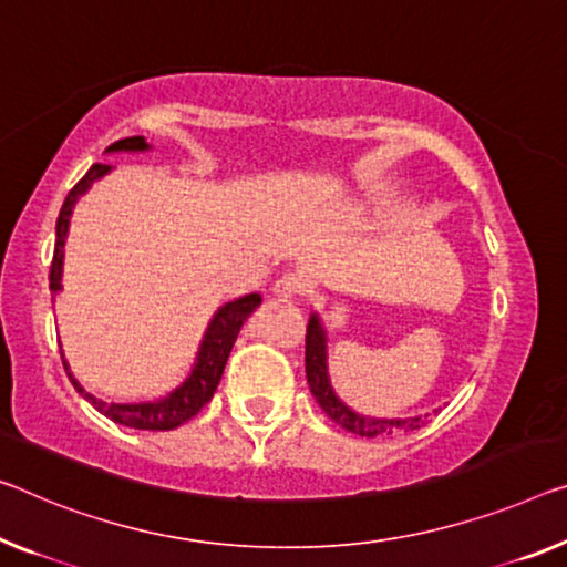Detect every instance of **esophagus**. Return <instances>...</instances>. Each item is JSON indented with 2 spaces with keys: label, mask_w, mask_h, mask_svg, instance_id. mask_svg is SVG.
<instances>
[{
  "label": "esophagus",
  "mask_w": 567,
  "mask_h": 567,
  "mask_svg": "<svg viewBox=\"0 0 567 567\" xmlns=\"http://www.w3.org/2000/svg\"><path fill=\"white\" fill-rule=\"evenodd\" d=\"M303 291H307V281H303L301 274H284L274 284V293L278 299H293V296H301Z\"/></svg>",
  "instance_id": "obj_1"
}]
</instances>
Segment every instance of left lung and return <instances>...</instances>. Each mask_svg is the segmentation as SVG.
I'll return each mask as SVG.
<instances>
[{
	"label": "left lung",
	"instance_id": "left-lung-1",
	"mask_svg": "<svg viewBox=\"0 0 567 567\" xmlns=\"http://www.w3.org/2000/svg\"><path fill=\"white\" fill-rule=\"evenodd\" d=\"M327 347H324V329H321L319 319L311 317L307 327V380L311 388V395L317 398V403L337 425H342L344 431L364 435V439H380V435H393V433H408L421 429V417H405V421H378V417H362L352 413L342 400L334 395L332 385H329L327 374Z\"/></svg>",
	"mask_w": 567,
	"mask_h": 567
}]
</instances>
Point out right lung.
Here are the masks:
<instances>
[{"mask_svg": "<svg viewBox=\"0 0 567 567\" xmlns=\"http://www.w3.org/2000/svg\"><path fill=\"white\" fill-rule=\"evenodd\" d=\"M146 146L150 144L144 142V136H128V138H121V142H113L109 146V152H144ZM109 169L111 164H93V167L83 174V179H78V185L68 193L63 207H60L58 225H55V254H52V264H50L52 291L60 289L65 233H68V220H71L75 199ZM258 303H260L258 293L240 296V299L225 303V307L215 313L210 327H207V334L203 339V347H199V357L193 374L185 380V385H179L172 395H167L164 400H156V403H132V405L103 403V400L93 398L91 393H85V390L78 385V380L73 378L71 370H68V362L63 360L65 372L78 393L89 400L95 411L111 417L113 423L128 425V429H138V431H172L185 421H189V417H195L207 403H210L217 390V382L223 378L225 362H228L235 339H238L243 321L250 317V311H254Z\"/></svg>", "mask_w": 567, "mask_h": 567, "instance_id": "right-lung-1", "label": "right lung"}]
</instances>
